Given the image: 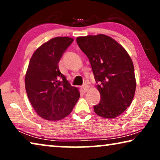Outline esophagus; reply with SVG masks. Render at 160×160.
<instances>
[{
	"mask_svg": "<svg viewBox=\"0 0 160 160\" xmlns=\"http://www.w3.org/2000/svg\"><path fill=\"white\" fill-rule=\"evenodd\" d=\"M82 89L83 92H86L88 91L89 89V86L87 84H84L83 86L82 87Z\"/></svg>",
	"mask_w": 160,
	"mask_h": 160,
	"instance_id": "obj_1",
	"label": "esophagus"
}]
</instances>
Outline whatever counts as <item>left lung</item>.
I'll use <instances>...</instances> for the list:
<instances>
[{
	"instance_id": "left-lung-1",
	"label": "left lung",
	"mask_w": 160,
	"mask_h": 160,
	"mask_svg": "<svg viewBox=\"0 0 160 160\" xmlns=\"http://www.w3.org/2000/svg\"><path fill=\"white\" fill-rule=\"evenodd\" d=\"M76 42L90 62L100 101L94 106L100 117L122 114L134 98L136 82L130 55L119 43L103 34L78 37Z\"/></svg>"
}]
</instances>
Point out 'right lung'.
<instances>
[{
  "label": "right lung",
  "mask_w": 160,
  "mask_h": 160,
  "mask_svg": "<svg viewBox=\"0 0 160 160\" xmlns=\"http://www.w3.org/2000/svg\"><path fill=\"white\" fill-rule=\"evenodd\" d=\"M73 39L56 37L38 48L30 58L25 75V89L34 110L47 120L67 117L80 97L61 73L58 63Z\"/></svg>",
  "instance_id": "obj_1"
}]
</instances>
